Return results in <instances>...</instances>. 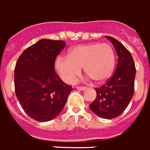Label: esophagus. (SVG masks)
<instances>
[{
	"label": "esophagus",
	"mask_w": 150,
	"mask_h": 150,
	"mask_svg": "<svg viewBox=\"0 0 150 150\" xmlns=\"http://www.w3.org/2000/svg\"><path fill=\"white\" fill-rule=\"evenodd\" d=\"M76 89H78V90H85L86 89V87H84V86H76Z\"/></svg>",
	"instance_id": "obj_1"
}]
</instances>
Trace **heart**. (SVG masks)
I'll return each instance as SVG.
<instances>
[{
	"label": "heart",
	"mask_w": 150,
	"mask_h": 150,
	"mask_svg": "<svg viewBox=\"0 0 150 150\" xmlns=\"http://www.w3.org/2000/svg\"><path fill=\"white\" fill-rule=\"evenodd\" d=\"M115 66V53L105 43L81 45L72 48L68 56H59L54 69L61 79L72 82L81 74V68L94 81L101 83L110 77Z\"/></svg>",
	"instance_id": "heart-1"
}]
</instances>
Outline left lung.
I'll list each match as a JSON object with an SVG mask.
<instances>
[{"label": "left lung", "instance_id": "1", "mask_svg": "<svg viewBox=\"0 0 150 150\" xmlns=\"http://www.w3.org/2000/svg\"><path fill=\"white\" fill-rule=\"evenodd\" d=\"M105 38L115 48L118 57L117 64L106 83L95 88L97 98L89 107L101 118L112 119L124 112L133 98L136 68L130 52L120 41L109 36Z\"/></svg>", "mask_w": 150, "mask_h": 150}]
</instances>
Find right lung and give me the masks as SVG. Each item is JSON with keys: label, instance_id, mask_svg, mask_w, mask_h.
<instances>
[{"label": "right lung", "instance_id": "right-lung-1", "mask_svg": "<svg viewBox=\"0 0 150 150\" xmlns=\"http://www.w3.org/2000/svg\"><path fill=\"white\" fill-rule=\"evenodd\" d=\"M63 40L42 39L27 48L17 60L14 86L17 99L31 118H55L65 105L72 86L56 74L54 62L65 46Z\"/></svg>", "mask_w": 150, "mask_h": 150}]
</instances>
